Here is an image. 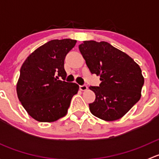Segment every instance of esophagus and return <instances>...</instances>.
<instances>
[{"label":"esophagus","instance_id":"obj_1","mask_svg":"<svg viewBox=\"0 0 159 159\" xmlns=\"http://www.w3.org/2000/svg\"><path fill=\"white\" fill-rule=\"evenodd\" d=\"M79 89L81 91H86L88 89V87L86 84H82V85H79Z\"/></svg>","mask_w":159,"mask_h":159}]
</instances>
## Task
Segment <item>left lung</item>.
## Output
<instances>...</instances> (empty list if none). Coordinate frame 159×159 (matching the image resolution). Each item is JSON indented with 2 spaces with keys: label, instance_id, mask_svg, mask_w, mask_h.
<instances>
[{
  "label": "left lung",
  "instance_id": "8db88e82",
  "mask_svg": "<svg viewBox=\"0 0 159 159\" xmlns=\"http://www.w3.org/2000/svg\"><path fill=\"white\" fill-rule=\"evenodd\" d=\"M91 74L100 75L99 86H90L95 94L89 104L91 114L105 121L125 115L141 98L144 84L142 70L125 53L106 42L85 41L78 47Z\"/></svg>",
  "mask_w": 159,
  "mask_h": 159
}]
</instances>
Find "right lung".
I'll return each instance as SVG.
<instances>
[{
  "mask_svg": "<svg viewBox=\"0 0 159 159\" xmlns=\"http://www.w3.org/2000/svg\"><path fill=\"white\" fill-rule=\"evenodd\" d=\"M75 40H51L35 50L22 65L17 84L19 101L29 115L41 122L57 121L67 114L79 86L66 82L64 68Z\"/></svg>",
  "mask_w": 159,
  "mask_h": 159,
  "instance_id": "right-lung-1",
  "label": "right lung"
}]
</instances>
